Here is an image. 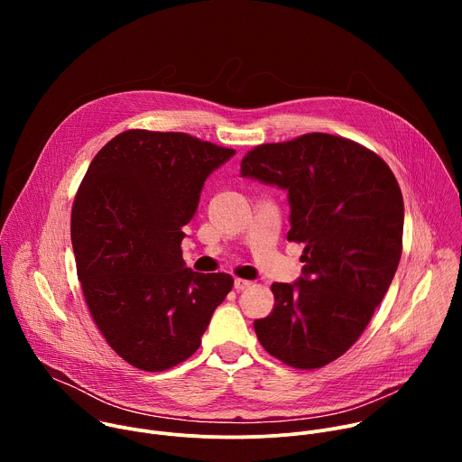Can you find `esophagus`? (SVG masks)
I'll return each instance as SVG.
<instances>
[{"label": "esophagus", "mask_w": 462, "mask_h": 462, "mask_svg": "<svg viewBox=\"0 0 462 462\" xmlns=\"http://www.w3.org/2000/svg\"><path fill=\"white\" fill-rule=\"evenodd\" d=\"M250 285H252V282H248V280H241V278H236V280H234L236 291H245V289H248Z\"/></svg>", "instance_id": "1"}]
</instances>
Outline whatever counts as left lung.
Returning <instances> with one entry per match:
<instances>
[{
    "label": "left lung",
    "instance_id": "1",
    "mask_svg": "<svg viewBox=\"0 0 462 462\" xmlns=\"http://www.w3.org/2000/svg\"><path fill=\"white\" fill-rule=\"evenodd\" d=\"M241 177L287 191V239L305 245L300 280L273 283L274 309L254 321L257 340L291 367H323L360 338L397 273L401 186L374 152L328 134L255 146Z\"/></svg>",
    "mask_w": 462,
    "mask_h": 462
}]
</instances>
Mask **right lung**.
<instances>
[{"instance_id":"obj_1","label":"right lung","mask_w":462,"mask_h":462,"mask_svg":"<svg viewBox=\"0 0 462 462\" xmlns=\"http://www.w3.org/2000/svg\"><path fill=\"white\" fill-rule=\"evenodd\" d=\"M234 153L129 129L95 155L79 188L71 241L82 292L109 347L137 369L189 358L234 287L230 274L186 269L180 250L205 180Z\"/></svg>"}]
</instances>
